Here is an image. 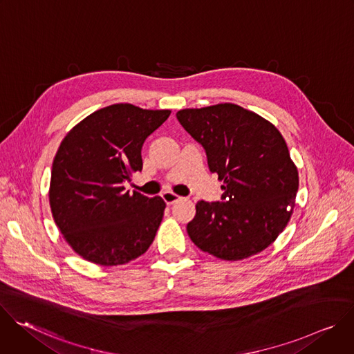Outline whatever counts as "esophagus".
Instances as JSON below:
<instances>
[{"instance_id": "obj_1", "label": "esophagus", "mask_w": 354, "mask_h": 354, "mask_svg": "<svg viewBox=\"0 0 354 354\" xmlns=\"http://www.w3.org/2000/svg\"><path fill=\"white\" fill-rule=\"evenodd\" d=\"M162 198L165 200L167 205H174V203H176V201H179L182 197L178 196L176 193H174V192H165L162 194Z\"/></svg>"}]
</instances>
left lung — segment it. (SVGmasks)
<instances>
[{"label": "left lung", "instance_id": "obj_1", "mask_svg": "<svg viewBox=\"0 0 354 354\" xmlns=\"http://www.w3.org/2000/svg\"><path fill=\"white\" fill-rule=\"evenodd\" d=\"M223 180L221 201H197L186 230L192 242L223 261L254 257L288 224L295 206L298 169L277 127L235 104L176 113Z\"/></svg>", "mask_w": 354, "mask_h": 354}]
</instances>
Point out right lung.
Masks as SVG:
<instances>
[{
	"mask_svg": "<svg viewBox=\"0 0 354 354\" xmlns=\"http://www.w3.org/2000/svg\"><path fill=\"white\" fill-rule=\"evenodd\" d=\"M169 115V109L115 104L91 113L63 138L48 201L63 238L85 261L124 265L153 243L165 201L130 194L123 183L142 169L141 147Z\"/></svg>",
	"mask_w": 354,
	"mask_h": 354,
	"instance_id": "obj_1",
	"label": "right lung"
}]
</instances>
